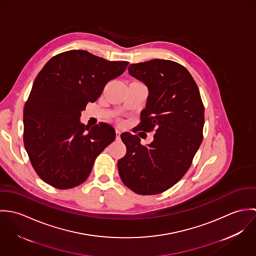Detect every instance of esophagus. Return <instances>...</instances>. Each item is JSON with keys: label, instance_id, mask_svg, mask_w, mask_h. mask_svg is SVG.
I'll list each match as a JSON object with an SVG mask.
<instances>
[{"label": "esophagus", "instance_id": "34e87169", "mask_svg": "<svg viewBox=\"0 0 256 256\" xmlns=\"http://www.w3.org/2000/svg\"><path fill=\"white\" fill-rule=\"evenodd\" d=\"M120 135H121V132L119 130H116L115 131V137H116V140L120 139Z\"/></svg>", "mask_w": 256, "mask_h": 256}]
</instances>
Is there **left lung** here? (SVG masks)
<instances>
[{
  "label": "left lung",
  "mask_w": 256,
  "mask_h": 256,
  "mask_svg": "<svg viewBox=\"0 0 256 256\" xmlns=\"http://www.w3.org/2000/svg\"><path fill=\"white\" fill-rule=\"evenodd\" d=\"M128 72L148 90L136 129L154 135L143 146L137 135L122 133L127 150L117 162L118 172L134 192L158 194L178 182L190 168L203 140L204 106L192 76L176 62L154 59L129 65Z\"/></svg>",
  "instance_id": "1"
}]
</instances>
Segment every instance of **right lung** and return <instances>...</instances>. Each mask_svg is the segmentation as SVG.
<instances>
[{
	"mask_svg": "<svg viewBox=\"0 0 256 256\" xmlns=\"http://www.w3.org/2000/svg\"><path fill=\"white\" fill-rule=\"evenodd\" d=\"M127 65L71 50L51 58L37 74L24 110V143L43 182L69 189L88 178L96 156L114 141L115 130L108 123L84 126L82 111Z\"/></svg>",
	"mask_w": 256,
	"mask_h": 256,
	"instance_id": "right-lung-1",
	"label": "right lung"
}]
</instances>
